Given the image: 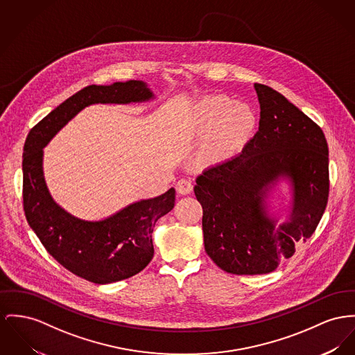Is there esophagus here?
<instances>
[{"label":"esophagus","mask_w":355,"mask_h":355,"mask_svg":"<svg viewBox=\"0 0 355 355\" xmlns=\"http://www.w3.org/2000/svg\"><path fill=\"white\" fill-rule=\"evenodd\" d=\"M192 189H193V186H192V182L189 179H180L176 184L178 192L182 193V195H189Z\"/></svg>","instance_id":"esophagus-1"}]
</instances>
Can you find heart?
Returning a JSON list of instances; mask_svg holds the SVG:
<instances>
[{"label":"heart","mask_w":355,"mask_h":355,"mask_svg":"<svg viewBox=\"0 0 355 355\" xmlns=\"http://www.w3.org/2000/svg\"><path fill=\"white\" fill-rule=\"evenodd\" d=\"M195 121L200 130H213L207 144V155L214 160H220L249 130L252 113L245 105L214 96L198 106Z\"/></svg>","instance_id":"b5f03b06"}]
</instances>
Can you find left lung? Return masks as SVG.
<instances>
[{"mask_svg":"<svg viewBox=\"0 0 355 355\" xmlns=\"http://www.w3.org/2000/svg\"><path fill=\"white\" fill-rule=\"evenodd\" d=\"M259 132L230 160L207 168L193 189L203 209L209 257L232 275H265L291 259L313 234L330 191L329 146L323 130L283 94L254 83ZM289 178L294 203L279 227L264 207L266 191Z\"/></svg>","mask_w":355,"mask_h":355,"instance_id":"obj_1","label":"left lung"}]
</instances>
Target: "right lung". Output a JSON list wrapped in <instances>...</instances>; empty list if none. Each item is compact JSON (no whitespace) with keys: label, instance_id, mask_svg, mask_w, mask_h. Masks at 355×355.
I'll return each mask as SVG.
<instances>
[{"label":"right lung","instance_id":"add662e5","mask_svg":"<svg viewBox=\"0 0 355 355\" xmlns=\"http://www.w3.org/2000/svg\"><path fill=\"white\" fill-rule=\"evenodd\" d=\"M153 98L142 80L92 85L72 95L35 125L24 144L25 216L48 253L73 275L95 284L129 279L153 259L152 233L175 206V189L144 199L103 220H83L53 202L43 175V148L82 109L93 103H130Z\"/></svg>","mask_w":355,"mask_h":355}]
</instances>
